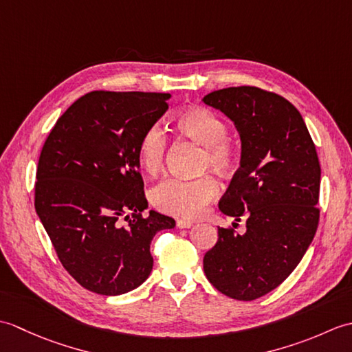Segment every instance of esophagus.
Returning <instances> with one entry per match:
<instances>
[{"instance_id": "34e87169", "label": "esophagus", "mask_w": 352, "mask_h": 352, "mask_svg": "<svg viewBox=\"0 0 352 352\" xmlns=\"http://www.w3.org/2000/svg\"><path fill=\"white\" fill-rule=\"evenodd\" d=\"M193 226L192 221L188 219H177V227L178 228H190Z\"/></svg>"}]
</instances>
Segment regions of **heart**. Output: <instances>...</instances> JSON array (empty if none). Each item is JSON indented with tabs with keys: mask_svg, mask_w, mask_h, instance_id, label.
<instances>
[{
	"mask_svg": "<svg viewBox=\"0 0 352 352\" xmlns=\"http://www.w3.org/2000/svg\"><path fill=\"white\" fill-rule=\"evenodd\" d=\"M175 129L184 138L203 145L199 155V170H213L228 175L239 164V148L227 136V122L212 110L192 107L182 111L175 119ZM166 155V136L159 125H153L144 133L138 148L140 166L148 174H157L163 168ZM219 193V184L210 174L195 180L164 178L149 192L151 204L163 213L197 218L206 206Z\"/></svg>",
	"mask_w": 352,
	"mask_h": 352,
	"instance_id": "1",
	"label": "heart"
}]
</instances>
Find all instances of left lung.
I'll return each mask as SVG.
<instances>
[{"mask_svg":"<svg viewBox=\"0 0 352 352\" xmlns=\"http://www.w3.org/2000/svg\"><path fill=\"white\" fill-rule=\"evenodd\" d=\"M241 133V168L219 210L246 218V233L218 227L204 256L207 280L221 294L252 301L278 287L298 266L319 223L320 164L300 111L286 98L254 86L204 96Z\"/></svg>","mask_w":352,"mask_h":352,"instance_id":"obj_1","label":"left lung"}]
</instances>
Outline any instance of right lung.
I'll list each match as a JSON object with an SVG mask.
<instances>
[{"mask_svg":"<svg viewBox=\"0 0 352 352\" xmlns=\"http://www.w3.org/2000/svg\"><path fill=\"white\" fill-rule=\"evenodd\" d=\"M169 96L89 92L57 119L42 146L36 213L63 267L95 294L139 287L153 269V237L175 227L169 216L142 214L148 204L138 157L142 136L168 110ZM122 215L126 226L118 223Z\"/></svg>","mask_w":352,"mask_h":352,"instance_id":"1","label":"right lung"}]
</instances>
